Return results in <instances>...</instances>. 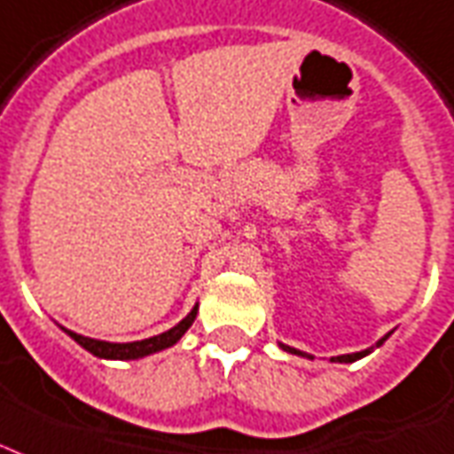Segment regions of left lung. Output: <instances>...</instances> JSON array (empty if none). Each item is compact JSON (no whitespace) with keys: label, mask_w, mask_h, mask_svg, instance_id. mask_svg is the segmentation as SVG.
Returning a JSON list of instances; mask_svg holds the SVG:
<instances>
[{"label":"left lung","mask_w":454,"mask_h":454,"mask_svg":"<svg viewBox=\"0 0 454 454\" xmlns=\"http://www.w3.org/2000/svg\"><path fill=\"white\" fill-rule=\"evenodd\" d=\"M390 335V333H388ZM388 335H383V338H380L379 342H376V348H379V345H383V342L388 340ZM281 348L286 352H290V355H300V357H307V359H314L311 357V355H307V352H300V350H295V348H290V345H283L281 342ZM373 348H369V350H362V352H352V355H340V357H331V362H340V364H350V362H357V359H362V357H366V355H369V352H372Z\"/></svg>","instance_id":"obj_1"}]
</instances>
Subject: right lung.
Wrapping results in <instances>:
<instances>
[{"mask_svg":"<svg viewBox=\"0 0 454 454\" xmlns=\"http://www.w3.org/2000/svg\"><path fill=\"white\" fill-rule=\"evenodd\" d=\"M197 317V304L192 307L188 317L181 321V324H176L173 328L164 331V333L152 335V338H145V340H135V342H106V340H95V338H85L81 333H74V331H68L64 328L66 333L71 335L81 348H85L88 352H92L95 357L102 359H140L147 357V355H154L159 350H166V348H171L176 342L181 340L185 331L192 326V321Z\"/></svg>","mask_w":454,"mask_h":454,"instance_id":"1","label":"right lung"}]
</instances>
